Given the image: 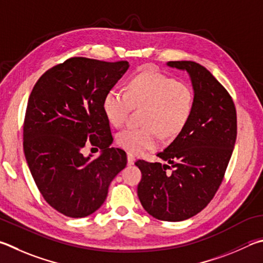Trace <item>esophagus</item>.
Instances as JSON below:
<instances>
[{"label": "esophagus", "instance_id": "obj_1", "mask_svg": "<svg viewBox=\"0 0 263 263\" xmlns=\"http://www.w3.org/2000/svg\"><path fill=\"white\" fill-rule=\"evenodd\" d=\"M136 162V157L133 154H131V153H127V163L128 164H133Z\"/></svg>", "mask_w": 263, "mask_h": 263}]
</instances>
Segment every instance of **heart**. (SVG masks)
<instances>
[{"label": "heart", "mask_w": 263, "mask_h": 263, "mask_svg": "<svg viewBox=\"0 0 263 263\" xmlns=\"http://www.w3.org/2000/svg\"><path fill=\"white\" fill-rule=\"evenodd\" d=\"M131 107L141 108L144 126L127 127L116 137L119 147L140 154L159 146L161 132L175 137L190 121L194 107L193 88L183 80L155 71L141 72L126 85L125 92L112 88L104 95L102 110L112 126H122Z\"/></svg>", "instance_id": "b5f03b06"}]
</instances>
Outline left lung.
Instances as JSON below:
<instances>
[{
  "instance_id": "obj_1",
  "label": "left lung",
  "mask_w": 263,
  "mask_h": 263,
  "mask_svg": "<svg viewBox=\"0 0 263 263\" xmlns=\"http://www.w3.org/2000/svg\"><path fill=\"white\" fill-rule=\"evenodd\" d=\"M166 64L187 71L194 107L179 135L157 153L168 164L136 162L141 171L138 197L153 217L178 222L201 212L222 184L237 138V112L230 94L204 66L192 61Z\"/></svg>"
}]
</instances>
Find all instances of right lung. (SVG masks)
Segmentation results:
<instances>
[{
    "label": "right lung",
    "instance_id": "right-lung-1",
    "mask_svg": "<svg viewBox=\"0 0 263 263\" xmlns=\"http://www.w3.org/2000/svg\"><path fill=\"white\" fill-rule=\"evenodd\" d=\"M128 69L126 61L71 57L41 76L28 98L23 146L28 168L47 203L68 217L102 206L108 187L126 165V153L110 147L104 95ZM90 143L103 151L85 158Z\"/></svg>",
    "mask_w": 263,
    "mask_h": 263
}]
</instances>
